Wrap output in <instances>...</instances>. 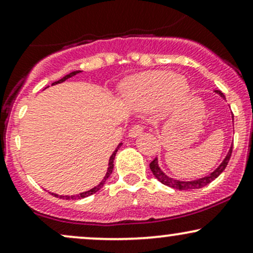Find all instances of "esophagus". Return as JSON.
Returning <instances> with one entry per match:
<instances>
[{"mask_svg":"<svg viewBox=\"0 0 253 253\" xmlns=\"http://www.w3.org/2000/svg\"><path fill=\"white\" fill-rule=\"evenodd\" d=\"M141 133H143V127H141L140 125H134V126L129 129L128 135L130 138H136V136L140 135Z\"/></svg>","mask_w":253,"mask_h":253,"instance_id":"34e87169","label":"esophagus"}]
</instances>
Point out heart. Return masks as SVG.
I'll list each match as a JSON object with an SVG mask.
<instances>
[{
    "label": "heart",
    "mask_w": 253,
    "mask_h": 253,
    "mask_svg": "<svg viewBox=\"0 0 253 253\" xmlns=\"http://www.w3.org/2000/svg\"><path fill=\"white\" fill-rule=\"evenodd\" d=\"M190 86L182 76L169 71H150L135 75L125 81L123 96L139 107L162 103L169 108L178 106L189 95Z\"/></svg>",
    "instance_id": "b5f03b06"
}]
</instances>
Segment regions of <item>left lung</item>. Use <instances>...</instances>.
Instances as JSON below:
<instances>
[{
  "mask_svg": "<svg viewBox=\"0 0 253 253\" xmlns=\"http://www.w3.org/2000/svg\"><path fill=\"white\" fill-rule=\"evenodd\" d=\"M215 92H216V94H219L222 98H225V95H223L222 92L220 91V90H215ZM225 100H226V98H225ZM232 119H233V114H232ZM232 149H233V144H232L231 147H229V151H228L227 156L225 157V159H223V161H222V163L220 164L219 167H217L216 169L213 171V172L210 173V175H208V176L202 177V178L194 179V181H178V179L171 178V177L167 176L163 172V171H162L161 168H159L158 159H157V158L153 159V161L150 163V169H151V171H152V173H153V175H155L156 178L158 179V181L161 182V183H163V184L168 185V187L175 188V189H178V190L200 189V188L206 187V185L210 184L211 182H213L214 179H215L216 177H219L220 173H221L222 171L226 169V167H227V164H228V162H229V158H231Z\"/></svg>",
  "mask_w": 253,
  "mask_h": 253,
  "instance_id": "1",
  "label": "left lung"
}]
</instances>
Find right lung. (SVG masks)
<instances>
[{
    "instance_id": "right-lung-1",
    "label": "right lung",
    "mask_w": 253,
    "mask_h": 253,
    "mask_svg": "<svg viewBox=\"0 0 253 253\" xmlns=\"http://www.w3.org/2000/svg\"><path fill=\"white\" fill-rule=\"evenodd\" d=\"M80 72H81L80 70H77V71H72V72H70V74H69V75H66V76H64V77L62 78V80H59V81H57V82H53V83H52V85H54V84H58V83H63V82H65L66 80H69V78H71L72 76H75V75L80 74ZM120 146H121V144H119L117 149H115L114 152H113V155L110 156V158H109V163H108V170H107L106 176L103 177V179H102V181L100 182V184H97L96 187H94V188H92V189H90V190H88V191H84V193L78 194V195H71V196L65 195V196H63V195H58V194H53V193H51L52 195H54L56 197H59V199H64V200H76V199H84V197H86V196H89V195H92V194H95V193H96V191L100 190L101 188L103 187L104 182L107 181V178H108V177H109L110 175H112V172H113V168H114V158H115V155H117L118 150L120 149Z\"/></svg>"
}]
</instances>
